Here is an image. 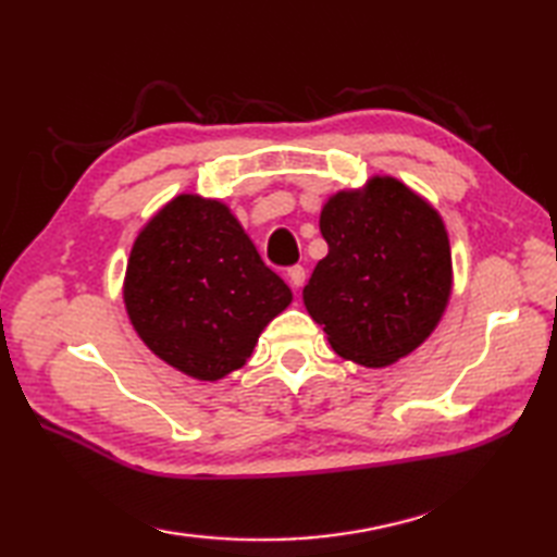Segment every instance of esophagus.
<instances>
[{"instance_id": "34e87169", "label": "esophagus", "mask_w": 557, "mask_h": 557, "mask_svg": "<svg viewBox=\"0 0 557 557\" xmlns=\"http://www.w3.org/2000/svg\"><path fill=\"white\" fill-rule=\"evenodd\" d=\"M287 282L294 292H299L306 282V270L301 265H294L287 270Z\"/></svg>"}]
</instances>
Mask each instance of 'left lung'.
<instances>
[{
    "label": "left lung",
    "mask_w": 557,
    "mask_h": 557,
    "mask_svg": "<svg viewBox=\"0 0 557 557\" xmlns=\"http://www.w3.org/2000/svg\"><path fill=\"white\" fill-rule=\"evenodd\" d=\"M327 256L304 304L342 359L371 369L417 349L441 321L453 287L449 242L437 212L393 176L342 191L321 212Z\"/></svg>",
    "instance_id": "left-lung-1"
}]
</instances>
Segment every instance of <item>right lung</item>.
Wrapping results in <instances>:
<instances>
[{
	"mask_svg": "<svg viewBox=\"0 0 557 557\" xmlns=\"http://www.w3.org/2000/svg\"><path fill=\"white\" fill-rule=\"evenodd\" d=\"M124 301L136 333L162 361L218 381L242 369L292 292L227 206L184 194L138 234Z\"/></svg>",
	"mask_w": 557,
	"mask_h": 557,
	"instance_id": "1",
	"label": "right lung"
}]
</instances>
